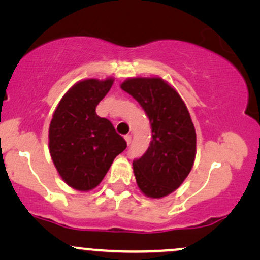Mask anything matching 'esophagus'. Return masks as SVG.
Segmentation results:
<instances>
[{
    "mask_svg": "<svg viewBox=\"0 0 260 260\" xmlns=\"http://www.w3.org/2000/svg\"><path fill=\"white\" fill-rule=\"evenodd\" d=\"M124 139H126L127 144L129 145L131 142H132V136H131V134H126V136H124Z\"/></svg>",
    "mask_w": 260,
    "mask_h": 260,
    "instance_id": "esophagus-1",
    "label": "esophagus"
}]
</instances>
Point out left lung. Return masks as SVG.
Here are the masks:
<instances>
[{
  "instance_id": "obj_1",
  "label": "left lung",
  "mask_w": 260,
  "mask_h": 260,
  "mask_svg": "<svg viewBox=\"0 0 260 260\" xmlns=\"http://www.w3.org/2000/svg\"><path fill=\"white\" fill-rule=\"evenodd\" d=\"M148 115L151 142L133 160L138 187L150 198H162L181 186L196 157V129L186 104L161 78H131L121 84Z\"/></svg>"
}]
</instances>
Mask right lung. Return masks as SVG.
Listing matches in <instances>:
<instances>
[{"label":"right lung","instance_id":"add662e5","mask_svg":"<svg viewBox=\"0 0 260 260\" xmlns=\"http://www.w3.org/2000/svg\"><path fill=\"white\" fill-rule=\"evenodd\" d=\"M112 83V78L82 80L66 92L53 112L50 154L62 180L77 190L96 187L127 147L111 122L95 112Z\"/></svg>","mask_w":260,"mask_h":260}]
</instances>
